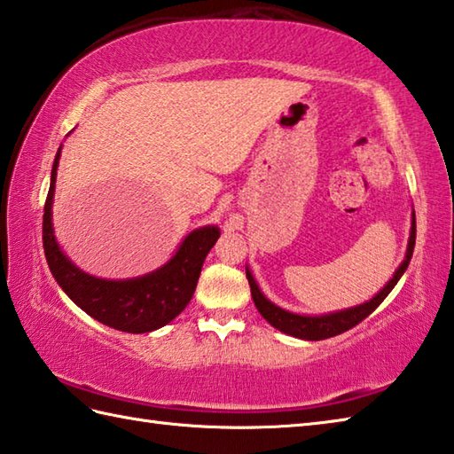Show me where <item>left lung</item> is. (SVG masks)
<instances>
[{"mask_svg": "<svg viewBox=\"0 0 454 454\" xmlns=\"http://www.w3.org/2000/svg\"><path fill=\"white\" fill-rule=\"evenodd\" d=\"M413 246H416V215L411 218V234H410V244H408V254L403 263L398 267L396 275H394L388 285L382 288V291L376 294L372 301L364 302L361 306L349 308V310L343 312H335V314H327V316H298L293 312H286L283 308H278L275 304H271L263 296V293L259 291L257 283L254 281L252 273L246 269L247 281H249V288H252V298L257 306L259 314H262L265 320L271 324L273 327H277L278 332H283L286 335L293 337H301V340H308V341H320V340H327V337L340 335L347 330H351L356 324H361L366 316L372 314L376 308L380 306V302L390 294V291L396 283L400 281V277L406 271L410 265V259L413 255Z\"/></svg>", "mask_w": 454, "mask_h": 454, "instance_id": "left-lung-1", "label": "left lung"}]
</instances>
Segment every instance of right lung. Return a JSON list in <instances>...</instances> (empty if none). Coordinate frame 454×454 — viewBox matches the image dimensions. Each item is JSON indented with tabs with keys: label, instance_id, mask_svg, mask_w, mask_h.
I'll return each mask as SVG.
<instances>
[{
	"label": "right lung",
	"instance_id": "right-lung-1",
	"mask_svg": "<svg viewBox=\"0 0 454 454\" xmlns=\"http://www.w3.org/2000/svg\"><path fill=\"white\" fill-rule=\"evenodd\" d=\"M58 160H60V150L54 158L51 189H48L43 215L44 255L56 283L83 312L119 332L146 333L169 324L173 317L185 310L192 298L202 263L210 247L216 244L220 230L216 226H207L191 232L177 254L171 257V262L158 269L156 273L132 278V281L95 278L72 265L70 259L60 252L52 234L51 208Z\"/></svg>",
	"mask_w": 454,
	"mask_h": 454
}]
</instances>
